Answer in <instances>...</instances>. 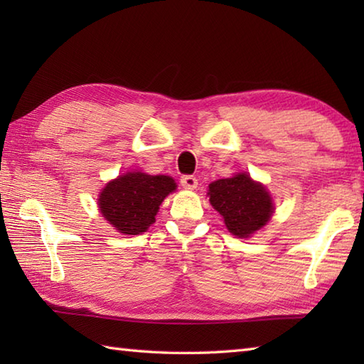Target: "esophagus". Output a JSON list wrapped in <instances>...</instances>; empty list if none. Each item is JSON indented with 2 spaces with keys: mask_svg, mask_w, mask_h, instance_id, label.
I'll list each match as a JSON object with an SVG mask.
<instances>
[{
  "mask_svg": "<svg viewBox=\"0 0 364 364\" xmlns=\"http://www.w3.org/2000/svg\"><path fill=\"white\" fill-rule=\"evenodd\" d=\"M197 184H198V181H197L196 176H192V175L181 176V186L184 189H191L192 191V189L197 188Z\"/></svg>",
  "mask_w": 364,
  "mask_h": 364,
  "instance_id": "obj_1",
  "label": "esophagus"
}]
</instances>
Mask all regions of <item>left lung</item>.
<instances>
[{"instance_id": "obj_1", "label": "left lung", "mask_w": 364, "mask_h": 364, "mask_svg": "<svg viewBox=\"0 0 364 364\" xmlns=\"http://www.w3.org/2000/svg\"><path fill=\"white\" fill-rule=\"evenodd\" d=\"M208 188L210 203L222 215L230 233L237 237H250L272 218V197L250 175L236 173L213 181Z\"/></svg>"}]
</instances>
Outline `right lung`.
Segmentation results:
<instances>
[{
  "label": "right lung",
  "mask_w": 364,
  "mask_h": 364,
  "mask_svg": "<svg viewBox=\"0 0 364 364\" xmlns=\"http://www.w3.org/2000/svg\"><path fill=\"white\" fill-rule=\"evenodd\" d=\"M175 189V180L167 175L127 172L102 189L98 208L122 235H141L154 223L159 205Z\"/></svg>",
  "instance_id": "add662e5"
}]
</instances>
